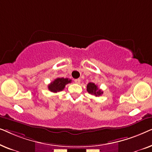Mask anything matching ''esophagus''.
Segmentation results:
<instances>
[{
  "label": "esophagus",
  "mask_w": 152,
  "mask_h": 152,
  "mask_svg": "<svg viewBox=\"0 0 152 152\" xmlns=\"http://www.w3.org/2000/svg\"><path fill=\"white\" fill-rule=\"evenodd\" d=\"M75 82L76 84H80V79H76V80H75Z\"/></svg>",
  "instance_id": "34e87169"
}]
</instances>
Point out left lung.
Instances as JSON below:
<instances>
[{"instance_id":"1","label":"left lung","mask_w":152,"mask_h":152,"mask_svg":"<svg viewBox=\"0 0 152 152\" xmlns=\"http://www.w3.org/2000/svg\"><path fill=\"white\" fill-rule=\"evenodd\" d=\"M86 90L88 93H90L91 95H94L95 96H99V95H101L103 93L102 91L98 88L97 85H95L94 83L92 82L88 83L87 84Z\"/></svg>"}]
</instances>
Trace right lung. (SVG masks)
<instances>
[{
    "instance_id": "1",
    "label": "right lung",
    "mask_w": 152,
    "mask_h": 152,
    "mask_svg": "<svg viewBox=\"0 0 152 152\" xmlns=\"http://www.w3.org/2000/svg\"><path fill=\"white\" fill-rule=\"evenodd\" d=\"M71 82V80L68 78H57L48 85V89L51 92L57 93L63 91L66 85Z\"/></svg>"
}]
</instances>
